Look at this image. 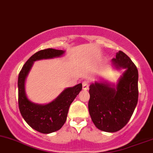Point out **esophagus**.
Instances as JSON below:
<instances>
[{
    "label": "esophagus",
    "instance_id": "obj_1",
    "mask_svg": "<svg viewBox=\"0 0 153 153\" xmlns=\"http://www.w3.org/2000/svg\"><path fill=\"white\" fill-rule=\"evenodd\" d=\"M82 89L84 90H88L89 89V82L87 81H85L82 82Z\"/></svg>",
    "mask_w": 153,
    "mask_h": 153
}]
</instances>
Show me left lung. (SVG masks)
Returning a JSON list of instances; mask_svg holds the SVG:
<instances>
[{"mask_svg":"<svg viewBox=\"0 0 153 153\" xmlns=\"http://www.w3.org/2000/svg\"><path fill=\"white\" fill-rule=\"evenodd\" d=\"M116 69H125L116 85L101 79L90 85L88 109L97 128L114 133L131 119L138 102V70L127 55L119 51L111 60Z\"/></svg>","mask_w":153,"mask_h":153,"instance_id":"8db88e82","label":"left lung"}]
</instances>
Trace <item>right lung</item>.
<instances>
[{
	"instance_id": "obj_1",
	"label": "right lung",
	"mask_w": 153,
	"mask_h": 153,
	"mask_svg": "<svg viewBox=\"0 0 153 153\" xmlns=\"http://www.w3.org/2000/svg\"><path fill=\"white\" fill-rule=\"evenodd\" d=\"M64 50L46 49L37 52L27 60L18 76V104L23 119L32 128L42 134L58 131L66 120L68 109L82 88V83L65 88L55 99L46 104H39L28 99L25 93V80L33 63L43 59L61 57Z\"/></svg>"
}]
</instances>
